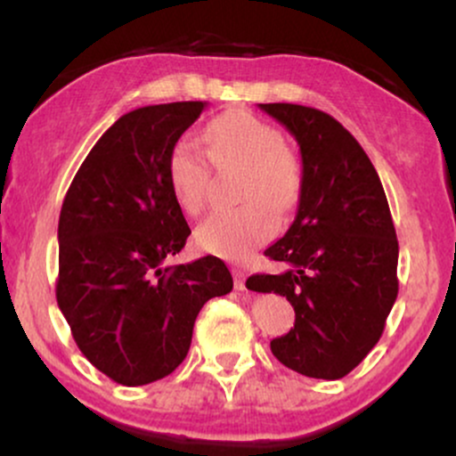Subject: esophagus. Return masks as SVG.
Listing matches in <instances>:
<instances>
[{"label": "esophagus", "mask_w": 456, "mask_h": 456, "mask_svg": "<svg viewBox=\"0 0 456 456\" xmlns=\"http://www.w3.org/2000/svg\"><path fill=\"white\" fill-rule=\"evenodd\" d=\"M233 285L235 289L242 291L246 287V272L240 270V268H233Z\"/></svg>", "instance_id": "34e87169"}]
</instances>
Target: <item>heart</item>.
<instances>
[{
    "label": "heart",
    "mask_w": 456,
    "mask_h": 456,
    "mask_svg": "<svg viewBox=\"0 0 456 456\" xmlns=\"http://www.w3.org/2000/svg\"><path fill=\"white\" fill-rule=\"evenodd\" d=\"M214 165H244L240 199L232 210L216 212L197 229V242L224 259H244L279 232V216L289 214L302 195V165L272 124L248 111H229L203 130ZM169 184L182 210L201 214L210 203V169L191 139L177 141L169 154Z\"/></svg>",
    "instance_id": "b5f03b06"
}]
</instances>
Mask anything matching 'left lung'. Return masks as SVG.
<instances>
[{"instance_id":"8db88e82","label":"left lung","mask_w":456,"mask_h":456,"mask_svg":"<svg viewBox=\"0 0 456 456\" xmlns=\"http://www.w3.org/2000/svg\"><path fill=\"white\" fill-rule=\"evenodd\" d=\"M259 109L294 134L305 182L294 223L265 248L287 270L250 276L246 287L294 306V328L270 341L279 362L341 379L378 345L399 294L388 199L366 151L332 115L289 102Z\"/></svg>"}]
</instances>
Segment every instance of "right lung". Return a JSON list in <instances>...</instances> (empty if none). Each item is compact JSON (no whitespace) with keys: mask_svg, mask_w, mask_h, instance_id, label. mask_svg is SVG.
I'll return each mask as SVG.
<instances>
[{"mask_svg":"<svg viewBox=\"0 0 456 456\" xmlns=\"http://www.w3.org/2000/svg\"><path fill=\"white\" fill-rule=\"evenodd\" d=\"M206 102L134 109L98 139L60 214L57 305L101 373L145 386L186 358L195 319L233 289L218 257L167 265L191 235L169 184V154Z\"/></svg>","mask_w":456,"mask_h":456,"instance_id":"1","label":"right lung"}]
</instances>
